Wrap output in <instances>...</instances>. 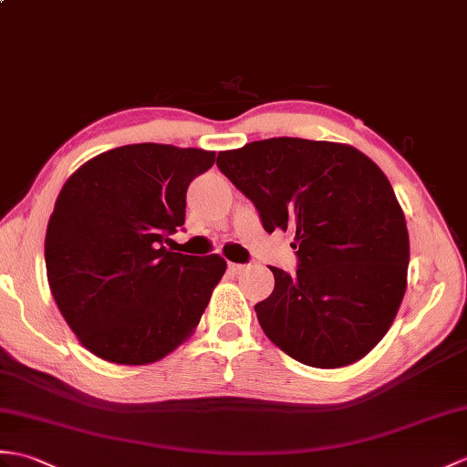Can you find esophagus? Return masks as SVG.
<instances>
[{
	"label": "esophagus",
	"instance_id": "34e87169",
	"mask_svg": "<svg viewBox=\"0 0 467 467\" xmlns=\"http://www.w3.org/2000/svg\"><path fill=\"white\" fill-rule=\"evenodd\" d=\"M248 268H251L248 265H234V263H231V265H229V270H231L233 275H243L244 270H248Z\"/></svg>",
	"mask_w": 467,
	"mask_h": 467
}]
</instances>
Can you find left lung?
<instances>
[{
  "label": "left lung",
  "mask_w": 467,
  "mask_h": 467,
  "mask_svg": "<svg viewBox=\"0 0 467 467\" xmlns=\"http://www.w3.org/2000/svg\"><path fill=\"white\" fill-rule=\"evenodd\" d=\"M216 167L266 233L295 234L296 273L270 266L275 290L254 306L270 342L314 368L364 358L392 327L410 263L404 211L382 169L350 145L296 137L223 150Z\"/></svg>",
  "instance_id": "left-lung-1"
}]
</instances>
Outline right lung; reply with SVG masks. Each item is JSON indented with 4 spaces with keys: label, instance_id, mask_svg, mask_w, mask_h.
I'll use <instances>...</instances> for the list:
<instances>
[{
    "label": "right lung",
    "instance_id": "add662e5",
    "mask_svg": "<svg viewBox=\"0 0 467 467\" xmlns=\"http://www.w3.org/2000/svg\"><path fill=\"white\" fill-rule=\"evenodd\" d=\"M213 150L125 145L63 184L46 234L51 295L65 322L107 362H157L189 338L226 263L165 246L184 224L187 189Z\"/></svg>",
    "mask_w": 467,
    "mask_h": 467
}]
</instances>
